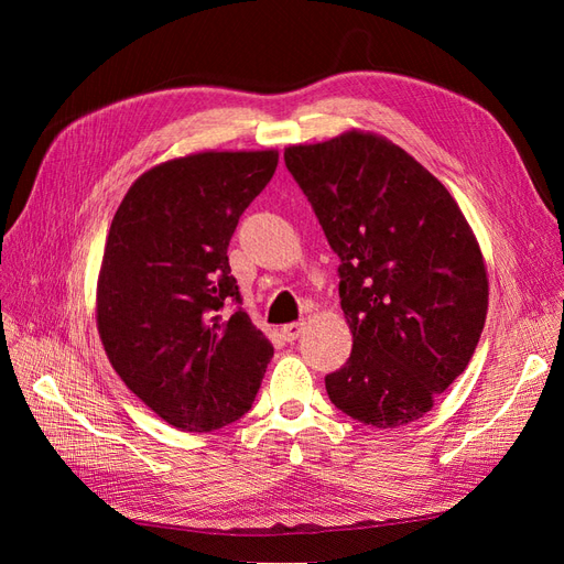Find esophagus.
<instances>
[{"mask_svg": "<svg viewBox=\"0 0 564 564\" xmlns=\"http://www.w3.org/2000/svg\"><path fill=\"white\" fill-rule=\"evenodd\" d=\"M301 332H303V322H289L282 327L284 340H296L301 336Z\"/></svg>", "mask_w": 564, "mask_h": 564, "instance_id": "34e87169", "label": "esophagus"}]
</instances>
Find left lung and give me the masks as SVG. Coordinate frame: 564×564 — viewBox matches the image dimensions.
<instances>
[{"label": "left lung", "instance_id": "obj_1", "mask_svg": "<svg viewBox=\"0 0 564 564\" xmlns=\"http://www.w3.org/2000/svg\"><path fill=\"white\" fill-rule=\"evenodd\" d=\"M286 169L338 256L348 362L324 386L373 429L421 419L464 373L487 317V270L458 204L377 133L284 150Z\"/></svg>", "mask_w": 564, "mask_h": 564}]
</instances>
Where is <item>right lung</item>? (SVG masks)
<instances>
[{
	"label": "right lung",
	"mask_w": 564,
	"mask_h": 564,
	"mask_svg": "<svg viewBox=\"0 0 564 564\" xmlns=\"http://www.w3.org/2000/svg\"><path fill=\"white\" fill-rule=\"evenodd\" d=\"M275 169V150L164 162L129 187L112 218L98 334L119 379L174 429H224L261 388L272 346L242 311L228 245ZM228 302L232 314L223 313Z\"/></svg>",
	"instance_id": "right-lung-1"
}]
</instances>
